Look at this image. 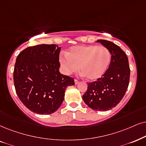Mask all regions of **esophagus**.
Returning a JSON list of instances; mask_svg holds the SVG:
<instances>
[{"label": "esophagus", "instance_id": "34e87169", "mask_svg": "<svg viewBox=\"0 0 146 146\" xmlns=\"http://www.w3.org/2000/svg\"><path fill=\"white\" fill-rule=\"evenodd\" d=\"M79 83V80H77V79H75V84H77Z\"/></svg>", "mask_w": 146, "mask_h": 146}]
</instances>
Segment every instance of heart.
Returning <instances> with one entry per match:
<instances>
[{
	"mask_svg": "<svg viewBox=\"0 0 146 146\" xmlns=\"http://www.w3.org/2000/svg\"><path fill=\"white\" fill-rule=\"evenodd\" d=\"M62 69L66 74H71L80 67L81 72L89 80L102 77L108 69L111 54L104 46L96 45H79L72 46L66 56L59 58Z\"/></svg>",
	"mask_w": 146,
	"mask_h": 146,
	"instance_id": "obj_1",
	"label": "heart"
}]
</instances>
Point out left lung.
I'll use <instances>...</instances> for the list:
<instances>
[{"label":"left lung","instance_id":"left-lung-1","mask_svg":"<svg viewBox=\"0 0 146 146\" xmlns=\"http://www.w3.org/2000/svg\"><path fill=\"white\" fill-rule=\"evenodd\" d=\"M97 42L109 50L111 60L102 77L88 83L82 98L92 109L106 111L117 106L125 96L129 84L130 68L126 54L119 46L108 40Z\"/></svg>","mask_w":146,"mask_h":146}]
</instances>
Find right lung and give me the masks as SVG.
<instances>
[{
	"label": "right lung",
	"mask_w": 146,
	"mask_h": 146,
	"mask_svg": "<svg viewBox=\"0 0 146 146\" xmlns=\"http://www.w3.org/2000/svg\"><path fill=\"white\" fill-rule=\"evenodd\" d=\"M60 47L40 44L27 47L17 57L13 81L17 94L31 111L50 114L58 110L74 79L59 72Z\"/></svg>",
	"instance_id": "right-lung-1"
}]
</instances>
